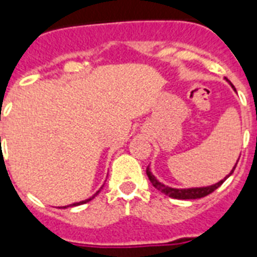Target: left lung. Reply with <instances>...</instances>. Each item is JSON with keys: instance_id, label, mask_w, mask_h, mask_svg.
<instances>
[{"instance_id": "1", "label": "left lung", "mask_w": 257, "mask_h": 257, "mask_svg": "<svg viewBox=\"0 0 257 257\" xmlns=\"http://www.w3.org/2000/svg\"><path fill=\"white\" fill-rule=\"evenodd\" d=\"M233 88V86H232ZM239 161V160H237ZM237 164V163H236ZM236 167H233V169H232V172L235 171ZM232 172L229 173V175H232ZM147 175H148V179L151 180V183L153 184V187L156 188L157 191H160L161 193H164V195L169 196V197H173V199H180V200H192V199H201V197H205V196H208L209 193H212L213 191H216L217 188L221 185V184L224 183V180H221V181H219L217 184H213V185H211V187H204V188H189V189H176V188H169L167 187V185H164V184H161L160 181H157L156 179H155V176L151 173V171H149V167H147Z\"/></svg>"}]
</instances>
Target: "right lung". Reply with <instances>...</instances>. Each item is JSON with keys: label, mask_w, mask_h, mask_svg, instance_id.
Listing matches in <instances>:
<instances>
[{"label": "right lung", "mask_w": 257, "mask_h": 257, "mask_svg": "<svg viewBox=\"0 0 257 257\" xmlns=\"http://www.w3.org/2000/svg\"><path fill=\"white\" fill-rule=\"evenodd\" d=\"M98 192H100V191H98ZM98 192H97V193H98ZM97 193H96V195H97ZM96 195H94V196H96ZM94 196H93V197H94ZM93 197H90V199H88V200H85V201H80V203H76V204H72V205H66V207H73V205H80V204H84V203H88V201H89V200H92V199H93ZM66 207H64V208H66Z\"/></svg>", "instance_id": "1"}]
</instances>
